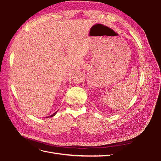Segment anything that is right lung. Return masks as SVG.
Here are the masks:
<instances>
[{
  "mask_svg": "<svg viewBox=\"0 0 161 161\" xmlns=\"http://www.w3.org/2000/svg\"><path fill=\"white\" fill-rule=\"evenodd\" d=\"M56 113H57V111H56V112H55V113H54V114H52V115H50V117H53V115H55V114H56Z\"/></svg>",
  "mask_w": 161,
  "mask_h": 161,
  "instance_id": "right-lung-1",
  "label": "right lung"
}]
</instances>
